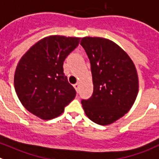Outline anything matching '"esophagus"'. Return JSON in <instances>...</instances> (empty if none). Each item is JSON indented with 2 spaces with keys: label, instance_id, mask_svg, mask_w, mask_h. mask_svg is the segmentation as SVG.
Wrapping results in <instances>:
<instances>
[{
  "label": "esophagus",
  "instance_id": "esophagus-1",
  "mask_svg": "<svg viewBox=\"0 0 159 159\" xmlns=\"http://www.w3.org/2000/svg\"><path fill=\"white\" fill-rule=\"evenodd\" d=\"M74 89H75V90H76V91H77V93H78V89H79V84H78V83H76V84H74Z\"/></svg>",
  "mask_w": 159,
  "mask_h": 159
}]
</instances>
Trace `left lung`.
Here are the masks:
<instances>
[{
    "mask_svg": "<svg viewBox=\"0 0 159 159\" xmlns=\"http://www.w3.org/2000/svg\"><path fill=\"white\" fill-rule=\"evenodd\" d=\"M91 64L93 93L82 100L89 119L108 125L125 115L139 92V78L129 55L113 41L101 37H83L81 40Z\"/></svg>",
    "mask_w": 159,
    "mask_h": 159,
    "instance_id": "obj_1",
    "label": "left lung"
}]
</instances>
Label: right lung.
Here are the masks:
<instances>
[{
    "label": "right lung",
    "mask_w": 159,
    "mask_h": 159,
    "mask_svg": "<svg viewBox=\"0 0 159 159\" xmlns=\"http://www.w3.org/2000/svg\"><path fill=\"white\" fill-rule=\"evenodd\" d=\"M80 38L49 35L35 43L20 59L14 74L23 106L39 118H56L76 96L63 73V62Z\"/></svg>",
    "instance_id": "1"
}]
</instances>
